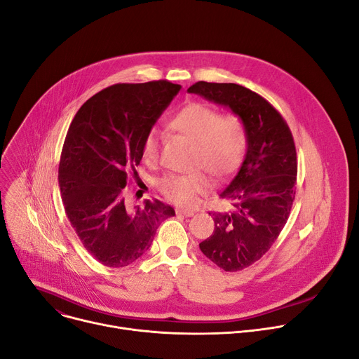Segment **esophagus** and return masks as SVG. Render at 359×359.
I'll return each instance as SVG.
<instances>
[{
  "label": "esophagus",
  "instance_id": "obj_1",
  "mask_svg": "<svg viewBox=\"0 0 359 359\" xmlns=\"http://www.w3.org/2000/svg\"><path fill=\"white\" fill-rule=\"evenodd\" d=\"M175 212L180 214V215H185V217H192V215H194V211L188 210V208H177Z\"/></svg>",
  "mask_w": 359,
  "mask_h": 359
}]
</instances>
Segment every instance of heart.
Segmentation results:
<instances>
[{
  "label": "heart",
  "instance_id": "heart-1",
  "mask_svg": "<svg viewBox=\"0 0 359 359\" xmlns=\"http://www.w3.org/2000/svg\"><path fill=\"white\" fill-rule=\"evenodd\" d=\"M171 128L196 144L194 165L205 168L211 175L224 178L231 175L243 161L247 133L237 115H222L205 103H189L172 118ZM159 154V133L151 129L142 142V158L154 163ZM159 191L165 198L178 204H194L198 194L211 187L201 171L189 174H171L159 181Z\"/></svg>",
  "mask_w": 359,
  "mask_h": 359
}]
</instances>
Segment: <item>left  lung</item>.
Segmentation results:
<instances>
[{"label": "left lung", "mask_w": 359, "mask_h": 359, "mask_svg": "<svg viewBox=\"0 0 359 359\" xmlns=\"http://www.w3.org/2000/svg\"><path fill=\"white\" fill-rule=\"evenodd\" d=\"M188 92L229 107L245 128L244 161L219 194L229 210L211 215L214 233L200 243L219 269L243 270L270 249L289 218L297 174L293 136L278 110L244 86L197 81Z\"/></svg>", "instance_id": "1"}]
</instances>
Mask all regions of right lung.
Here are the masks:
<instances>
[{"label": "right lung", "mask_w": 359, "mask_h": 359, "mask_svg": "<svg viewBox=\"0 0 359 359\" xmlns=\"http://www.w3.org/2000/svg\"><path fill=\"white\" fill-rule=\"evenodd\" d=\"M181 90L167 80L103 89L70 123L59 165L66 215L85 249L103 266L125 267L151 247L171 205L145 200L130 208L125 187L142 159V142Z\"/></svg>", "instance_id": "obj_1"}]
</instances>
